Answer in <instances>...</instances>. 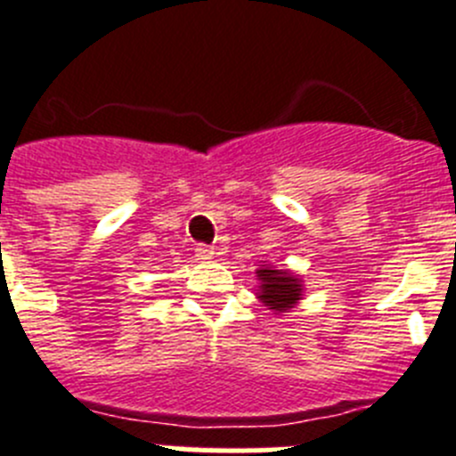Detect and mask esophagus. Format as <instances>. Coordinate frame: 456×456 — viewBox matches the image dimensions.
I'll return each mask as SVG.
<instances>
[{"mask_svg":"<svg viewBox=\"0 0 456 456\" xmlns=\"http://www.w3.org/2000/svg\"><path fill=\"white\" fill-rule=\"evenodd\" d=\"M196 257H199V260H212V257H215V248L208 247V244H199V247H196Z\"/></svg>","mask_w":456,"mask_h":456,"instance_id":"34e87169","label":"esophagus"}]
</instances>
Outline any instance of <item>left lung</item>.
Here are the masks:
<instances>
[{"label":"left lung","mask_w":456,"mask_h":456,"mask_svg":"<svg viewBox=\"0 0 456 456\" xmlns=\"http://www.w3.org/2000/svg\"><path fill=\"white\" fill-rule=\"evenodd\" d=\"M256 297L273 315H285L304 299V281L289 269H278L273 265H260L256 269Z\"/></svg>","instance_id":"1"}]
</instances>
